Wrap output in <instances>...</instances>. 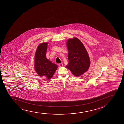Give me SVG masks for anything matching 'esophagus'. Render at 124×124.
<instances>
[{
	"instance_id": "1",
	"label": "esophagus",
	"mask_w": 124,
	"mask_h": 124,
	"mask_svg": "<svg viewBox=\"0 0 124 124\" xmlns=\"http://www.w3.org/2000/svg\"><path fill=\"white\" fill-rule=\"evenodd\" d=\"M58 66L60 67H62L63 66V64L62 63H60V64H59Z\"/></svg>"
}]
</instances>
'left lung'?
Segmentation results:
<instances>
[{
  "mask_svg": "<svg viewBox=\"0 0 124 124\" xmlns=\"http://www.w3.org/2000/svg\"><path fill=\"white\" fill-rule=\"evenodd\" d=\"M68 64L66 67L76 76H79L88 70L90 60L88 54L82 43L76 38L68 40Z\"/></svg>",
  "mask_w": 124,
  "mask_h": 124,
  "instance_id": "obj_1",
  "label": "left lung"
}]
</instances>
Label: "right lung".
<instances>
[{"label":"right lung","mask_w":124,"mask_h":124,"mask_svg":"<svg viewBox=\"0 0 124 124\" xmlns=\"http://www.w3.org/2000/svg\"><path fill=\"white\" fill-rule=\"evenodd\" d=\"M47 43H42L37 47L35 56V69L41 77L48 79L53 77L57 66L52 62L46 57Z\"/></svg>","instance_id":"1"}]
</instances>
